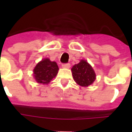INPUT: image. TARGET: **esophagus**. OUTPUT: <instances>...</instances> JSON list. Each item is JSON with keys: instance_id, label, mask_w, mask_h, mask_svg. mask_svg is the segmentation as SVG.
Segmentation results:
<instances>
[{"instance_id": "1", "label": "esophagus", "mask_w": 132, "mask_h": 132, "mask_svg": "<svg viewBox=\"0 0 132 132\" xmlns=\"http://www.w3.org/2000/svg\"><path fill=\"white\" fill-rule=\"evenodd\" d=\"M62 68H69L70 67V65L69 64H62Z\"/></svg>"}]
</instances>
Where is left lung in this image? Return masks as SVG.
I'll list each match as a JSON object with an SVG mask.
<instances>
[{"label":"left lung","instance_id":"8db88e82","mask_svg":"<svg viewBox=\"0 0 132 132\" xmlns=\"http://www.w3.org/2000/svg\"><path fill=\"white\" fill-rule=\"evenodd\" d=\"M75 81L80 86L88 87L96 79V73L86 60H81L71 68Z\"/></svg>","mask_w":132,"mask_h":132}]
</instances>
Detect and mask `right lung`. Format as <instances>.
<instances>
[{
  "instance_id": "obj_1",
  "label": "right lung",
  "mask_w": 132,
  "mask_h": 132,
  "mask_svg": "<svg viewBox=\"0 0 132 132\" xmlns=\"http://www.w3.org/2000/svg\"><path fill=\"white\" fill-rule=\"evenodd\" d=\"M59 68L55 62L44 58L36 64L33 70L35 80L38 84L47 85L57 75Z\"/></svg>"
}]
</instances>
